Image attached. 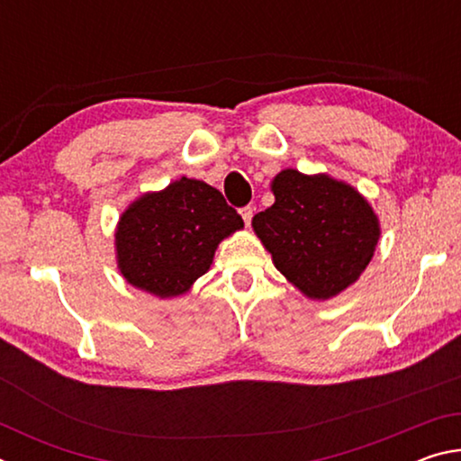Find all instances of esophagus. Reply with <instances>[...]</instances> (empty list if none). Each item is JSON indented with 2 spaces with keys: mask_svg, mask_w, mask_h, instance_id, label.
<instances>
[{
  "mask_svg": "<svg viewBox=\"0 0 461 461\" xmlns=\"http://www.w3.org/2000/svg\"><path fill=\"white\" fill-rule=\"evenodd\" d=\"M240 215H241V220H244V223L249 225V221H252V215H254V209L249 207V205L241 207V209H240Z\"/></svg>",
  "mask_w": 461,
  "mask_h": 461,
  "instance_id": "esophagus-1",
  "label": "esophagus"
}]
</instances>
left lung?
Listing matches in <instances>:
<instances>
[{"label":"left lung","mask_w":461,"mask_h":461,"mask_svg":"<svg viewBox=\"0 0 461 461\" xmlns=\"http://www.w3.org/2000/svg\"><path fill=\"white\" fill-rule=\"evenodd\" d=\"M275 205L252 225L276 268L311 299L356 283L374 256L378 220L360 193L325 175L286 168L272 181Z\"/></svg>","instance_id":"left-lung-1"}]
</instances>
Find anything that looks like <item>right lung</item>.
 I'll return each mask as SVG.
<instances>
[{
	"label": "right lung",
	"instance_id": "right-lung-1",
	"mask_svg": "<svg viewBox=\"0 0 461 461\" xmlns=\"http://www.w3.org/2000/svg\"><path fill=\"white\" fill-rule=\"evenodd\" d=\"M241 228L244 220L220 191L183 176L122 215L115 233L120 270L130 285L160 299L183 294L212 267L217 244Z\"/></svg>",
	"mask_w": 461,
	"mask_h": 461
}]
</instances>
